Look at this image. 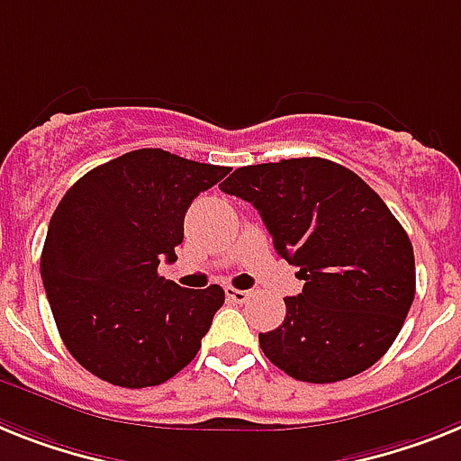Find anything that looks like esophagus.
Wrapping results in <instances>:
<instances>
[{
  "instance_id": "1",
  "label": "esophagus",
  "mask_w": 461,
  "mask_h": 461,
  "mask_svg": "<svg viewBox=\"0 0 461 461\" xmlns=\"http://www.w3.org/2000/svg\"><path fill=\"white\" fill-rule=\"evenodd\" d=\"M226 296H228V299H230V302H235V303H245V302H249V296H252V292L235 290V287H226Z\"/></svg>"
}]
</instances>
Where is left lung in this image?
Listing matches in <instances>:
<instances>
[{
	"instance_id": "8db88e82",
	"label": "left lung",
	"mask_w": 461,
	"mask_h": 461,
	"mask_svg": "<svg viewBox=\"0 0 461 461\" xmlns=\"http://www.w3.org/2000/svg\"><path fill=\"white\" fill-rule=\"evenodd\" d=\"M219 188L254 204L303 280L302 294L285 299L283 325L258 334L266 358L311 384L372 367L414 299L412 242L382 197L322 158L240 167Z\"/></svg>"
}]
</instances>
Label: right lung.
Here are the masks:
<instances>
[{
    "label": "right lung",
    "mask_w": 461,
    "mask_h": 461,
    "mask_svg": "<svg viewBox=\"0 0 461 461\" xmlns=\"http://www.w3.org/2000/svg\"><path fill=\"white\" fill-rule=\"evenodd\" d=\"M228 167L140 148L86 171L49 221L41 280L70 356L124 389L158 386L195 358L223 290H184L158 273L176 261L184 219Z\"/></svg>",
    "instance_id": "1"
}]
</instances>
